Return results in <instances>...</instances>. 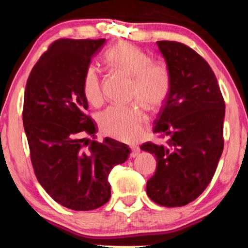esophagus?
<instances>
[{"instance_id": "1", "label": "esophagus", "mask_w": 248, "mask_h": 248, "mask_svg": "<svg viewBox=\"0 0 248 248\" xmlns=\"http://www.w3.org/2000/svg\"><path fill=\"white\" fill-rule=\"evenodd\" d=\"M131 149H132V152H131L130 157H131V158L138 157V155L140 154V148L137 147V145H133V147H131Z\"/></svg>"}]
</instances>
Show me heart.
<instances>
[{"label":"heart","instance_id":"1","mask_svg":"<svg viewBox=\"0 0 248 248\" xmlns=\"http://www.w3.org/2000/svg\"><path fill=\"white\" fill-rule=\"evenodd\" d=\"M106 62L132 78L131 99L149 110H157L166 103L170 93L171 74L162 61L152 57L132 43L121 42L107 50ZM83 96L93 106L103 103L99 71L93 64L82 77ZM101 132L122 142H134L143 135L148 117L140 105L111 106L98 118Z\"/></svg>","mask_w":248,"mask_h":248}]
</instances>
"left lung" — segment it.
Masks as SVG:
<instances>
[{
  "label": "left lung",
  "instance_id": "left-lung-1",
  "mask_svg": "<svg viewBox=\"0 0 248 248\" xmlns=\"http://www.w3.org/2000/svg\"><path fill=\"white\" fill-rule=\"evenodd\" d=\"M170 70L171 88L154 132L165 144L145 142L141 149L157 158L147 193L159 205L193 202L215 175L223 150L225 100L208 62L185 44L157 42Z\"/></svg>",
  "mask_w": 248,
  "mask_h": 248
}]
</instances>
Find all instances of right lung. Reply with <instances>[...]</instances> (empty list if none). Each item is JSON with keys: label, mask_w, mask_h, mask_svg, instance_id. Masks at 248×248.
<instances>
[{"label": "right lung", "mask_w": 248, "mask_h": 248, "mask_svg": "<svg viewBox=\"0 0 248 248\" xmlns=\"http://www.w3.org/2000/svg\"><path fill=\"white\" fill-rule=\"evenodd\" d=\"M101 39L61 38L52 43L27 80L22 120L30 159L40 185L61 205L90 211L108 202V176L131 154L106 138L90 140L96 123L87 114L82 77Z\"/></svg>", "instance_id": "add662e5"}]
</instances>
